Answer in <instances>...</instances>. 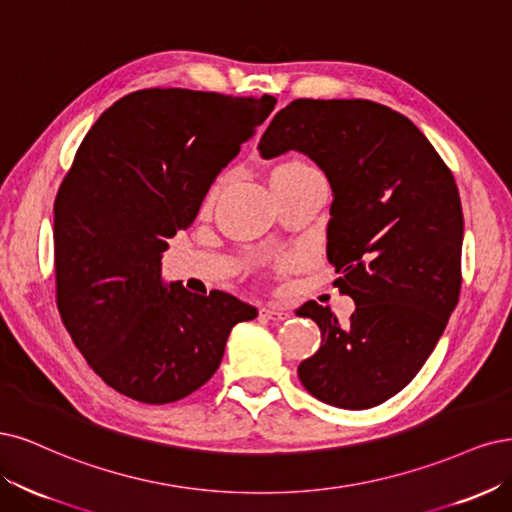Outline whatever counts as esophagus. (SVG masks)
Listing matches in <instances>:
<instances>
[{
  "mask_svg": "<svg viewBox=\"0 0 512 512\" xmlns=\"http://www.w3.org/2000/svg\"><path fill=\"white\" fill-rule=\"evenodd\" d=\"M261 317L270 319V321H285L291 317V312L285 306L266 304V306H261Z\"/></svg>",
  "mask_w": 512,
  "mask_h": 512,
  "instance_id": "34e87169",
  "label": "esophagus"
}]
</instances>
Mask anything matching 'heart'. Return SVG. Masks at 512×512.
I'll return each instance as SVG.
<instances>
[{
  "label": "heart",
  "instance_id": "1",
  "mask_svg": "<svg viewBox=\"0 0 512 512\" xmlns=\"http://www.w3.org/2000/svg\"><path fill=\"white\" fill-rule=\"evenodd\" d=\"M306 163H302V161H285V163H280V166H276V170H289V168H304ZM221 185H223V178H219L217 183H214L212 187H210V191H208V195H206V204H210L212 200H214V195L219 193V189H221Z\"/></svg>",
  "mask_w": 512,
  "mask_h": 512
}]
</instances>
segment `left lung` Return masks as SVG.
Here are the masks:
<instances>
[{
	"label": "left lung",
	"instance_id": "1",
	"mask_svg": "<svg viewBox=\"0 0 512 512\" xmlns=\"http://www.w3.org/2000/svg\"><path fill=\"white\" fill-rule=\"evenodd\" d=\"M308 155L334 191L327 259L355 312L342 327L306 302L319 351L298 376L338 408L383 404L417 376L457 306L464 212L453 172L404 114L370 100H293L259 140L261 157Z\"/></svg>",
	"mask_w": 512,
	"mask_h": 512
}]
</instances>
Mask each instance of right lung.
<instances>
[{
	"mask_svg": "<svg viewBox=\"0 0 512 512\" xmlns=\"http://www.w3.org/2000/svg\"><path fill=\"white\" fill-rule=\"evenodd\" d=\"M272 95L140 89L89 129L55 197L63 325L102 381L144 404L187 398L257 310L223 291L161 283V253L217 174L270 117Z\"/></svg>",
	"mask_w": 512,
	"mask_h": 512,
	"instance_id": "add662e5",
	"label": "right lung"
}]
</instances>
